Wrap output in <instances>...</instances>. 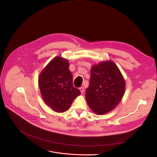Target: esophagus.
Returning <instances> with one entry per match:
<instances>
[{
  "mask_svg": "<svg viewBox=\"0 0 157 157\" xmlns=\"http://www.w3.org/2000/svg\"><path fill=\"white\" fill-rule=\"evenodd\" d=\"M79 90H80V92H81V94H83L85 90H84L83 87H81V88H79Z\"/></svg>",
  "mask_w": 157,
  "mask_h": 157,
  "instance_id": "obj_1",
  "label": "esophagus"
}]
</instances>
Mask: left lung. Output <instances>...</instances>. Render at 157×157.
Here are the masks:
<instances>
[{"label": "left lung", "mask_w": 157, "mask_h": 157, "mask_svg": "<svg viewBox=\"0 0 157 157\" xmlns=\"http://www.w3.org/2000/svg\"><path fill=\"white\" fill-rule=\"evenodd\" d=\"M125 90V79L114 62L102 61L92 66L85 97L94 113L102 115L112 111L122 99Z\"/></svg>", "instance_id": "obj_1"}]
</instances>
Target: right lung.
<instances>
[{
	"label": "right lung",
	"mask_w": 157,
	"mask_h": 157,
	"mask_svg": "<svg viewBox=\"0 0 157 157\" xmlns=\"http://www.w3.org/2000/svg\"><path fill=\"white\" fill-rule=\"evenodd\" d=\"M68 60L55 57L40 72L39 87L44 103L56 113H63L70 108L74 98L81 94L72 85V76Z\"/></svg>",
	"instance_id": "1"
}]
</instances>
